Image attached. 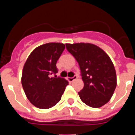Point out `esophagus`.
I'll list each match as a JSON object with an SVG mask.
<instances>
[{
	"label": "esophagus",
	"instance_id": "esophagus-1",
	"mask_svg": "<svg viewBox=\"0 0 135 135\" xmlns=\"http://www.w3.org/2000/svg\"><path fill=\"white\" fill-rule=\"evenodd\" d=\"M77 78H78L77 76H74L73 77H72V78H68V80H69V81H70V82H71V81H73L74 80H76Z\"/></svg>",
	"mask_w": 135,
	"mask_h": 135
}]
</instances>
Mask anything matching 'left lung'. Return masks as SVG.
Wrapping results in <instances>:
<instances>
[{
    "instance_id": "obj_1",
    "label": "left lung",
    "mask_w": 135,
    "mask_h": 135,
    "mask_svg": "<svg viewBox=\"0 0 135 135\" xmlns=\"http://www.w3.org/2000/svg\"><path fill=\"white\" fill-rule=\"evenodd\" d=\"M66 48L80 66L84 83L78 92L81 101L92 108L108 103L117 85L115 70L109 56L92 44H66Z\"/></svg>"
}]
</instances>
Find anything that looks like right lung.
Wrapping results in <instances>:
<instances>
[{"label":"right lung","instance_id":"obj_1","mask_svg":"<svg viewBox=\"0 0 135 135\" xmlns=\"http://www.w3.org/2000/svg\"><path fill=\"white\" fill-rule=\"evenodd\" d=\"M65 48L61 43H47L33 50L23 66L21 84L29 101L36 107L47 109L61 100L69 82L57 77L56 63ZM54 74L53 78L50 75Z\"/></svg>","mask_w":135,"mask_h":135}]
</instances>
